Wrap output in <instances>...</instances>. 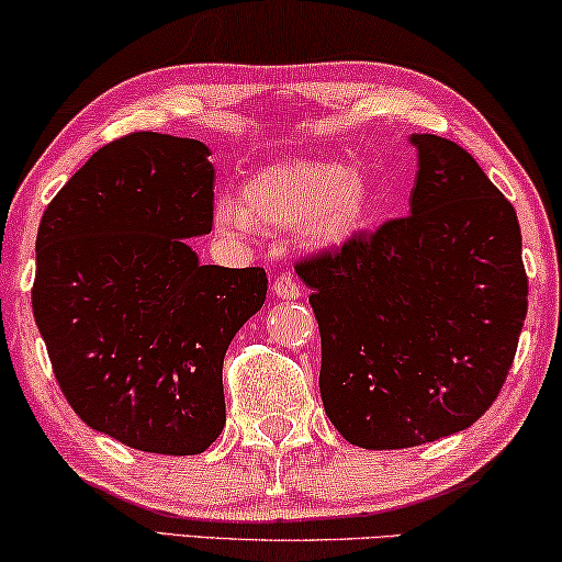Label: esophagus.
<instances>
[{
    "mask_svg": "<svg viewBox=\"0 0 562 562\" xmlns=\"http://www.w3.org/2000/svg\"><path fill=\"white\" fill-rule=\"evenodd\" d=\"M272 290H274V295L282 297V300H295V297H300V292H303V284L292 278V274L282 272V274H278V278H274Z\"/></svg>",
    "mask_w": 562,
    "mask_h": 562,
    "instance_id": "1",
    "label": "esophagus"
}]
</instances>
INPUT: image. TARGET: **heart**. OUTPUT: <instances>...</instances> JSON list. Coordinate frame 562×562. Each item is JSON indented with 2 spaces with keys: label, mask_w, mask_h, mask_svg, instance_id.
Listing matches in <instances>:
<instances>
[{
  "label": "heart",
  "mask_w": 562,
  "mask_h": 562,
  "mask_svg": "<svg viewBox=\"0 0 562 562\" xmlns=\"http://www.w3.org/2000/svg\"><path fill=\"white\" fill-rule=\"evenodd\" d=\"M371 205L369 180L338 162L288 160L267 165L241 188V203L218 199L213 221L226 234L297 228L307 241L334 244L363 224Z\"/></svg>",
  "instance_id": "obj_1"
}]
</instances>
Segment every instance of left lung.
<instances>
[{
	"label": "left lung",
	"instance_id": "left-lung-1",
	"mask_svg": "<svg viewBox=\"0 0 562 562\" xmlns=\"http://www.w3.org/2000/svg\"><path fill=\"white\" fill-rule=\"evenodd\" d=\"M407 216L303 257L321 397L359 448L453 436L499 397L527 315L515 205L456 142L413 137Z\"/></svg>",
	"mask_w": 562,
	"mask_h": 562
}]
</instances>
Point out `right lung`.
Returning a JSON list of instances; mask_svg holds the SVG:
<instances>
[{
	"mask_svg": "<svg viewBox=\"0 0 562 562\" xmlns=\"http://www.w3.org/2000/svg\"><path fill=\"white\" fill-rule=\"evenodd\" d=\"M209 147L157 132L109 142L47 203L33 313L89 428L162 456L203 453L226 423L224 357L265 305L262 267L201 265Z\"/></svg>",
	"mask_w": 562,
	"mask_h": 562,
	"instance_id": "right-lung-1",
	"label": "right lung"
}]
</instances>
